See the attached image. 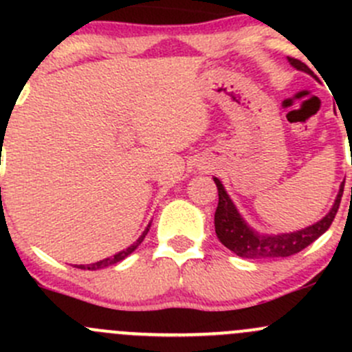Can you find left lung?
I'll return each instance as SVG.
<instances>
[{
  "label": "left lung",
  "instance_id": "1",
  "mask_svg": "<svg viewBox=\"0 0 352 352\" xmlns=\"http://www.w3.org/2000/svg\"><path fill=\"white\" fill-rule=\"evenodd\" d=\"M289 59V63L296 67V69L305 71V73L308 74H314V71L305 65V63H301L300 59ZM214 184L216 187H218L219 197L218 208H216L214 212L216 236H218L219 242L225 245L226 248H230V250L235 252L236 255L245 258H281L289 257V255H294L298 254V252L303 250V248H307L308 245L314 243L318 236L324 235V233L330 228V225H332L333 218H336L337 214L340 197H342L344 192L342 184L339 194H337L336 202H333L332 209L329 211V214L325 216V218H322L318 223H315V225L294 233L261 235V233L254 232L250 226H247V223L243 221L242 216L239 214L236 208L233 206L232 199L226 194L223 184L219 182L218 179H214Z\"/></svg>",
  "mask_w": 352,
  "mask_h": 352
}]
</instances>
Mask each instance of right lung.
<instances>
[{
    "mask_svg": "<svg viewBox=\"0 0 352 352\" xmlns=\"http://www.w3.org/2000/svg\"><path fill=\"white\" fill-rule=\"evenodd\" d=\"M150 226H151V225H148V226H146V230H144V232H143V235H141L140 239H138V242L134 243V245H131V247H127L126 250L119 252V254H116V255H113V257H109V258H104V261H98V262H95V264H88V265H78V269H88V271H97V269H104V267H109V265H113V264H117V262L124 261V258H126L127 255H129V254H133V252L136 250V248H138V245H140L141 242H143V240H144V236H146V233L150 232Z\"/></svg>",
    "mask_w": 352,
    "mask_h": 352,
    "instance_id": "obj_1",
    "label": "right lung"
}]
</instances>
